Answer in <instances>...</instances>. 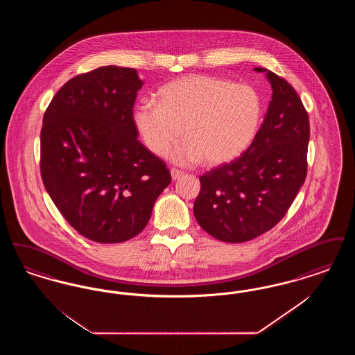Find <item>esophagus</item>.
Here are the masks:
<instances>
[{
	"mask_svg": "<svg viewBox=\"0 0 355 355\" xmlns=\"http://www.w3.org/2000/svg\"><path fill=\"white\" fill-rule=\"evenodd\" d=\"M170 174H171L173 181H177L181 175H184V171H181V170L178 169H171L170 170Z\"/></svg>",
	"mask_w": 355,
	"mask_h": 355,
	"instance_id": "1",
	"label": "esophagus"
}]
</instances>
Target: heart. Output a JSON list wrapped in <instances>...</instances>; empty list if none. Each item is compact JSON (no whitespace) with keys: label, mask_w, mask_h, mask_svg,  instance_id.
Instances as JSON below:
<instances>
[{"label":"heart","mask_w":355,"mask_h":355,"mask_svg":"<svg viewBox=\"0 0 355 355\" xmlns=\"http://www.w3.org/2000/svg\"><path fill=\"white\" fill-rule=\"evenodd\" d=\"M158 96L159 103H137L133 123L155 155L168 152L184 128L185 141L169 153L178 165L233 162L250 146L262 119V98L254 87L220 77L189 74L165 85Z\"/></svg>","instance_id":"obj_1"}]
</instances>
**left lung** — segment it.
Here are the masks:
<instances>
[{
    "mask_svg": "<svg viewBox=\"0 0 355 355\" xmlns=\"http://www.w3.org/2000/svg\"><path fill=\"white\" fill-rule=\"evenodd\" d=\"M272 89L263 122L236 161L201 175L194 217L210 236L239 243L274 227L286 214L307 170L309 116L286 80L265 68Z\"/></svg>",
    "mask_w": 355,
    "mask_h": 355,
    "instance_id": "1",
    "label": "left lung"
}]
</instances>
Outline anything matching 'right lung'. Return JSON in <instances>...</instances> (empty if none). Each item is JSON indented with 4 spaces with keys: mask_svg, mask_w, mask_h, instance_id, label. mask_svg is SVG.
<instances>
[{
    "mask_svg": "<svg viewBox=\"0 0 355 355\" xmlns=\"http://www.w3.org/2000/svg\"><path fill=\"white\" fill-rule=\"evenodd\" d=\"M144 81L116 65L71 78L53 97L41 130V175L51 201L87 239L139 234L171 181L137 138L133 106Z\"/></svg>",
    "mask_w": 355,
    "mask_h": 355,
    "instance_id": "1",
    "label": "right lung"
}]
</instances>
